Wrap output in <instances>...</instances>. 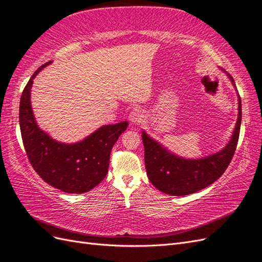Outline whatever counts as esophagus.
Here are the masks:
<instances>
[{
  "label": "esophagus",
  "instance_id": "34e87169",
  "mask_svg": "<svg viewBox=\"0 0 262 262\" xmlns=\"http://www.w3.org/2000/svg\"><path fill=\"white\" fill-rule=\"evenodd\" d=\"M129 120H130V122L133 124H139L143 120V114H142L141 110L138 109V107L133 109L131 111V113L129 114Z\"/></svg>",
  "mask_w": 262,
  "mask_h": 262
}]
</instances>
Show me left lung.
<instances>
[{
	"instance_id": "1",
	"label": "left lung",
	"mask_w": 262,
	"mask_h": 262,
	"mask_svg": "<svg viewBox=\"0 0 262 262\" xmlns=\"http://www.w3.org/2000/svg\"><path fill=\"white\" fill-rule=\"evenodd\" d=\"M232 83L234 81L232 78ZM241 125V100L239 116L230 142L218 153L198 160H187L172 155L142 132L144 163L151 183L171 195H187L207 188L223 174L237 149Z\"/></svg>"
}]
</instances>
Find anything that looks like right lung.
<instances>
[{
    "mask_svg": "<svg viewBox=\"0 0 262 262\" xmlns=\"http://www.w3.org/2000/svg\"><path fill=\"white\" fill-rule=\"evenodd\" d=\"M50 63H44L36 70L21 95L18 120L24 149L36 173L50 186L67 193L88 192L105 178L111 150L129 123L123 121L104 125L74 144L51 139L37 126L30 101L33 79Z\"/></svg>",
    "mask_w": 262,
    "mask_h": 262,
    "instance_id": "1",
    "label": "right lung"
}]
</instances>
